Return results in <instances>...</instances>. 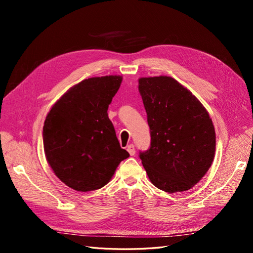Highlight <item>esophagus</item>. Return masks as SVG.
<instances>
[{"label":"esophagus","instance_id":"34e87169","mask_svg":"<svg viewBox=\"0 0 253 253\" xmlns=\"http://www.w3.org/2000/svg\"><path fill=\"white\" fill-rule=\"evenodd\" d=\"M126 150H127V152L129 153V155H131V156H134V155H135L136 151H135L134 144H128V145H127V148H126Z\"/></svg>","mask_w":253,"mask_h":253}]
</instances>
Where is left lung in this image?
Masks as SVG:
<instances>
[{
  "label": "left lung",
  "mask_w": 253,
  "mask_h": 253,
  "mask_svg": "<svg viewBox=\"0 0 253 253\" xmlns=\"http://www.w3.org/2000/svg\"><path fill=\"white\" fill-rule=\"evenodd\" d=\"M150 126V149L139 157L151 182L168 193L192 188L209 170L215 131L208 112L179 82L167 76L140 78Z\"/></svg>",
  "instance_id": "left-lung-1"
}]
</instances>
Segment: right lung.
Segmentation results:
<instances>
[{
	"mask_svg": "<svg viewBox=\"0 0 253 253\" xmlns=\"http://www.w3.org/2000/svg\"><path fill=\"white\" fill-rule=\"evenodd\" d=\"M121 76L88 78L68 89L52 105L43 126L47 163L70 188L87 192L104 187L122 160L108 109Z\"/></svg>",
	"mask_w": 253,
	"mask_h": 253,
	"instance_id": "add662e5",
	"label": "right lung"
}]
</instances>
